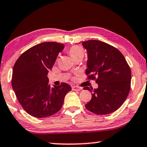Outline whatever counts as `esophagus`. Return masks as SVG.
<instances>
[{"label":"esophagus","instance_id":"esophagus-1","mask_svg":"<svg viewBox=\"0 0 147 147\" xmlns=\"http://www.w3.org/2000/svg\"><path fill=\"white\" fill-rule=\"evenodd\" d=\"M82 89V88L79 87V86H72V90H74V91H79V90H81Z\"/></svg>","mask_w":147,"mask_h":147}]
</instances>
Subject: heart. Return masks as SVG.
<instances>
[{
	"label": "heart",
	"instance_id": "heart-1",
	"mask_svg": "<svg viewBox=\"0 0 147 147\" xmlns=\"http://www.w3.org/2000/svg\"><path fill=\"white\" fill-rule=\"evenodd\" d=\"M68 53L73 59H76L78 57H84V50L82 47L80 46H74L69 49Z\"/></svg>",
	"mask_w": 147,
	"mask_h": 147
}]
</instances>
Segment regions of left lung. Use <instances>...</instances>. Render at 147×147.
<instances>
[{
	"label": "left lung",
	"mask_w": 147,
	"mask_h": 147,
	"mask_svg": "<svg viewBox=\"0 0 147 147\" xmlns=\"http://www.w3.org/2000/svg\"><path fill=\"white\" fill-rule=\"evenodd\" d=\"M81 43V42H80ZM87 52L86 74L96 79L97 88H84L92 93L85 107L96 115H108L119 109L130 90L131 73L120 51L110 45L97 40L82 42Z\"/></svg>",
	"instance_id": "1"
}]
</instances>
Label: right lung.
<instances>
[{
	"label": "right lung",
	"instance_id": "1",
	"mask_svg": "<svg viewBox=\"0 0 147 147\" xmlns=\"http://www.w3.org/2000/svg\"><path fill=\"white\" fill-rule=\"evenodd\" d=\"M64 48L57 42L39 43L24 52L14 65L13 90L24 110L32 117L45 118L57 113L71 90L63 82L51 87L47 76Z\"/></svg>",
	"mask_w": 147,
	"mask_h": 147
}]
</instances>
